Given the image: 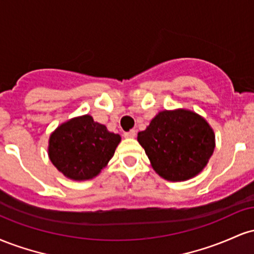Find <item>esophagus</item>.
I'll list each match as a JSON object with an SVG mask.
<instances>
[{
    "label": "esophagus",
    "mask_w": 254,
    "mask_h": 254,
    "mask_svg": "<svg viewBox=\"0 0 254 254\" xmlns=\"http://www.w3.org/2000/svg\"><path fill=\"white\" fill-rule=\"evenodd\" d=\"M135 136H136L135 130H130V131H127V132H124V137H127V138H133Z\"/></svg>",
    "instance_id": "obj_1"
}]
</instances>
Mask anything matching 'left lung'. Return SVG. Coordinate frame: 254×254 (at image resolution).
<instances>
[{"label": "left lung", "instance_id": "1", "mask_svg": "<svg viewBox=\"0 0 254 254\" xmlns=\"http://www.w3.org/2000/svg\"><path fill=\"white\" fill-rule=\"evenodd\" d=\"M154 171L166 180L184 182L205 167L215 135L203 117L189 110L161 111L137 135Z\"/></svg>", "mask_w": 254, "mask_h": 254}]
</instances>
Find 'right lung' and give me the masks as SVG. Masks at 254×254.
Segmentation results:
<instances>
[{"label": "right lung", "mask_w": 254, "mask_h": 254, "mask_svg": "<svg viewBox=\"0 0 254 254\" xmlns=\"http://www.w3.org/2000/svg\"><path fill=\"white\" fill-rule=\"evenodd\" d=\"M119 142L118 133L84 115L61 124L51 133L49 157L69 179L88 180L109 164Z\"/></svg>", "instance_id": "1"}]
</instances>
